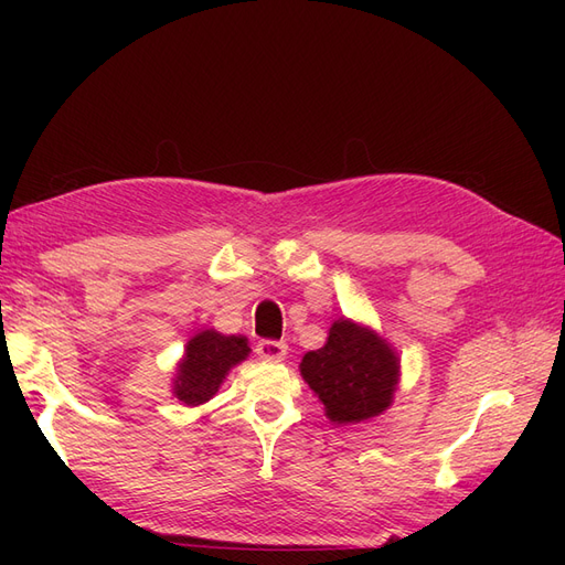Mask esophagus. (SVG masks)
I'll return each instance as SVG.
<instances>
[{
	"instance_id": "esophagus-1",
	"label": "esophagus",
	"mask_w": 565,
	"mask_h": 565,
	"mask_svg": "<svg viewBox=\"0 0 565 565\" xmlns=\"http://www.w3.org/2000/svg\"><path fill=\"white\" fill-rule=\"evenodd\" d=\"M256 353H259L262 361L280 363V361H285V355H287V344H285V341L266 339V341H259V344H256Z\"/></svg>"
}]
</instances>
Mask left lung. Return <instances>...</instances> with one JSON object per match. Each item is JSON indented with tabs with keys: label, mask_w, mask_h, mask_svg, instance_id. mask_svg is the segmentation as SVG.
<instances>
[{
	"label": "left lung",
	"mask_w": 565,
	"mask_h": 565,
	"mask_svg": "<svg viewBox=\"0 0 565 565\" xmlns=\"http://www.w3.org/2000/svg\"><path fill=\"white\" fill-rule=\"evenodd\" d=\"M303 382L337 426L384 415L401 382V358L388 341L363 322L339 318L324 347L299 363Z\"/></svg>",
	"instance_id": "left-lung-1"
}]
</instances>
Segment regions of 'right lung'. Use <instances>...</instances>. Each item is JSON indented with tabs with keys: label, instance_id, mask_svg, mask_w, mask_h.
I'll use <instances>...</instances> for the list:
<instances>
[{
	"label": "right lung",
	"instance_id": "right-lung-1",
	"mask_svg": "<svg viewBox=\"0 0 565 565\" xmlns=\"http://www.w3.org/2000/svg\"><path fill=\"white\" fill-rule=\"evenodd\" d=\"M249 351V341L243 334H221L214 328L200 330L188 339L177 363L172 393L188 407L212 401L228 372L247 361Z\"/></svg>",
	"mask_w": 565,
	"mask_h": 565
}]
</instances>
